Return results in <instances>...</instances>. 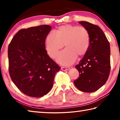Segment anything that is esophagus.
I'll list each match as a JSON object with an SVG mask.
<instances>
[{
    "label": "esophagus",
    "mask_w": 120,
    "mask_h": 120,
    "mask_svg": "<svg viewBox=\"0 0 120 120\" xmlns=\"http://www.w3.org/2000/svg\"><path fill=\"white\" fill-rule=\"evenodd\" d=\"M61 69L63 71H67L69 69V67H61Z\"/></svg>",
    "instance_id": "34e87169"
}]
</instances>
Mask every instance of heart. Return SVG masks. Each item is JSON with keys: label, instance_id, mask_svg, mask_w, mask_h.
I'll use <instances>...</instances> for the list:
<instances>
[{"label": "heart", "instance_id": "1", "mask_svg": "<svg viewBox=\"0 0 120 120\" xmlns=\"http://www.w3.org/2000/svg\"><path fill=\"white\" fill-rule=\"evenodd\" d=\"M64 46L56 60L64 65L74 62L77 56H84L90 45L89 33L84 27L71 25L60 26L56 33L50 32L45 39V48L48 55L52 59L57 56L59 51Z\"/></svg>", "mask_w": 120, "mask_h": 120}]
</instances>
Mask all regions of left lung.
Instances as JSON below:
<instances>
[{"label":"left lung","mask_w":120,"mask_h":120,"mask_svg":"<svg viewBox=\"0 0 120 120\" xmlns=\"http://www.w3.org/2000/svg\"><path fill=\"white\" fill-rule=\"evenodd\" d=\"M79 23L89 32L90 45L84 57L75 66L79 76L74 82L82 92H94L108 79L111 69L109 43L97 25L85 21Z\"/></svg>","instance_id":"1"}]
</instances>
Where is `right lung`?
Instances as JSON below:
<instances>
[{
  "mask_svg": "<svg viewBox=\"0 0 120 120\" xmlns=\"http://www.w3.org/2000/svg\"><path fill=\"white\" fill-rule=\"evenodd\" d=\"M51 26L43 25L21 29L8 49L9 73L20 91L27 96L40 97L50 92L60 67L45 50L46 36Z\"/></svg>",
  "mask_w": 120,
  "mask_h": 120,
  "instance_id": "1",
  "label": "right lung"
}]
</instances>
